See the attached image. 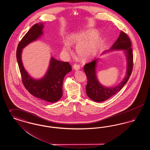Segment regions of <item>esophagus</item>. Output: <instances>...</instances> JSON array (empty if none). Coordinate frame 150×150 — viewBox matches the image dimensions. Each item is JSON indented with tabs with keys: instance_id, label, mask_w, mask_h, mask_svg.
Returning a JSON list of instances; mask_svg holds the SVG:
<instances>
[{
	"instance_id": "esophagus-1",
	"label": "esophagus",
	"mask_w": 150,
	"mask_h": 150,
	"mask_svg": "<svg viewBox=\"0 0 150 150\" xmlns=\"http://www.w3.org/2000/svg\"><path fill=\"white\" fill-rule=\"evenodd\" d=\"M73 68H74L75 70H79V69H80V66L78 64H74V66H73Z\"/></svg>"
}]
</instances>
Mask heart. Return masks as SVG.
Returning <instances> with one entry per match:
<instances>
[{
	"mask_svg": "<svg viewBox=\"0 0 150 150\" xmlns=\"http://www.w3.org/2000/svg\"><path fill=\"white\" fill-rule=\"evenodd\" d=\"M97 34L92 32L86 34H76L71 37V42L72 44L78 45L76 51L80 56L89 57L96 53L100 46V40L96 37ZM64 48L65 50H70L68 42L64 43Z\"/></svg>",
	"mask_w": 150,
	"mask_h": 150,
	"instance_id": "obj_1",
	"label": "heart"
}]
</instances>
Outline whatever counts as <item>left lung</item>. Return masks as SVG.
Instances as JSON below:
<instances>
[{
	"instance_id": "left-lung-1",
	"label": "left lung",
	"mask_w": 150,
	"mask_h": 150,
	"mask_svg": "<svg viewBox=\"0 0 150 150\" xmlns=\"http://www.w3.org/2000/svg\"><path fill=\"white\" fill-rule=\"evenodd\" d=\"M122 50L125 51L127 58V70L126 76L120 84L112 88H107L102 86L96 76V67L97 58L85 64L84 72L87 77L86 93L88 96L95 102L105 101L116 93L119 92L127 83L130 78L133 67V54L132 48V43L128 35L121 31L117 40L111 47L110 50Z\"/></svg>"
}]
</instances>
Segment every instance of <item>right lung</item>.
Here are the masks:
<instances>
[{"mask_svg":"<svg viewBox=\"0 0 150 150\" xmlns=\"http://www.w3.org/2000/svg\"><path fill=\"white\" fill-rule=\"evenodd\" d=\"M43 25L36 23L22 38L17 48L16 57L21 75L22 81L29 93L43 100L54 103L62 96V85L65 75L71 71L69 62L58 61L52 57L49 69L43 78L36 80L29 76L21 60L22 50L29 43L35 41L43 34Z\"/></svg>","mask_w":150,"mask_h":150,"instance_id":"1","label":"right lung"}]
</instances>
